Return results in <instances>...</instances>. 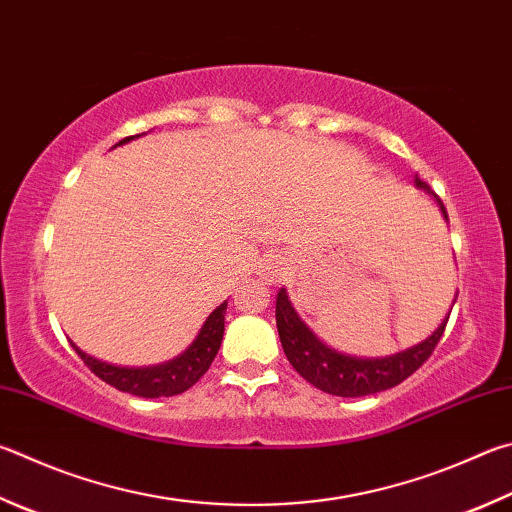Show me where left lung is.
<instances>
[{"mask_svg": "<svg viewBox=\"0 0 512 512\" xmlns=\"http://www.w3.org/2000/svg\"><path fill=\"white\" fill-rule=\"evenodd\" d=\"M414 183L416 188H423L425 192L432 194L436 203L441 206L443 217L448 219L443 201L430 190V185L418 179V174ZM448 318L450 313L445 315V320L436 327L430 338H425L423 342H418V345L410 349L398 351L394 356L356 358L324 345V342L300 320V315L295 313L293 304L288 302L286 288H280L275 302L277 331H280V340L288 362H291L297 374L304 380H309L313 387L342 398L369 396L401 385L405 378H410L414 371L432 356L434 347L439 345V340L443 336Z\"/></svg>", "mask_w": 512, "mask_h": 512, "instance_id": "1", "label": "left lung"}]
</instances>
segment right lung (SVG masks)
I'll return each mask as SVG.
<instances>
[{
  "label": "right lung",
  "instance_id": "obj_1",
  "mask_svg": "<svg viewBox=\"0 0 512 512\" xmlns=\"http://www.w3.org/2000/svg\"><path fill=\"white\" fill-rule=\"evenodd\" d=\"M132 138H136V136H127L116 145H123L127 141H132ZM226 306H228V302L219 304L217 309L208 315V320L203 322L199 336L192 340V345L185 349L181 356L167 360V362H163V365L118 367V365H109V362H102L94 356H89V353L80 351L76 345H73V342H71V347L76 349L82 362H85V365L94 371L100 380H105L107 385L120 389V392L134 394L141 398L176 396V394H183L185 389H190L210 369L212 360H215L217 351L221 347V338H224Z\"/></svg>",
  "mask_w": 512,
  "mask_h": 512
}]
</instances>
